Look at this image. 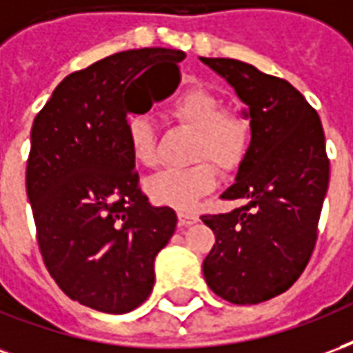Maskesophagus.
<instances>
[{
    "mask_svg": "<svg viewBox=\"0 0 353 353\" xmlns=\"http://www.w3.org/2000/svg\"><path fill=\"white\" fill-rule=\"evenodd\" d=\"M177 217H179V227H181V229H187V227H191V225H194V223L199 221V217L194 214H191V212H179Z\"/></svg>",
    "mask_w": 353,
    "mask_h": 353,
    "instance_id": "34e87169",
    "label": "esophagus"
}]
</instances>
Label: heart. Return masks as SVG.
<instances>
[{
	"label": "heart",
	"instance_id": "heart-1",
	"mask_svg": "<svg viewBox=\"0 0 353 353\" xmlns=\"http://www.w3.org/2000/svg\"><path fill=\"white\" fill-rule=\"evenodd\" d=\"M170 115L194 132L191 161L199 162L187 168L162 170L147 179L145 191L157 204L189 212L217 185L214 163L223 172H232L242 164L250 149L252 124L244 113L225 109L223 101L204 88L176 96L170 103ZM126 138L132 159L139 166L153 168L159 162L153 119L147 113L132 115L126 123Z\"/></svg>",
	"mask_w": 353,
	"mask_h": 353
}]
</instances>
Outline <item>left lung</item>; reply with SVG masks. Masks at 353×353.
Here are the masks:
<instances>
[{
    "instance_id": "8db88e82",
    "label": "left lung",
    "mask_w": 353,
    "mask_h": 353,
    "mask_svg": "<svg viewBox=\"0 0 353 353\" xmlns=\"http://www.w3.org/2000/svg\"><path fill=\"white\" fill-rule=\"evenodd\" d=\"M244 101L252 141L225 200L229 214L202 215L215 244L202 263L215 295L257 304L288 291L310 261L327 187L325 134L316 109L285 79L232 58H200Z\"/></svg>"
}]
</instances>
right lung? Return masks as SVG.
<instances>
[{"label": "right lung", "mask_w": 353, "mask_h": 353, "mask_svg": "<svg viewBox=\"0 0 353 353\" xmlns=\"http://www.w3.org/2000/svg\"><path fill=\"white\" fill-rule=\"evenodd\" d=\"M183 58L157 47L98 60L70 73L32 126L26 192L39 252L58 288L94 310L138 308L176 230V212L151 206L139 189L126 117L176 90ZM164 67L168 81L156 77Z\"/></svg>", "instance_id": "obj_1"}]
</instances>
